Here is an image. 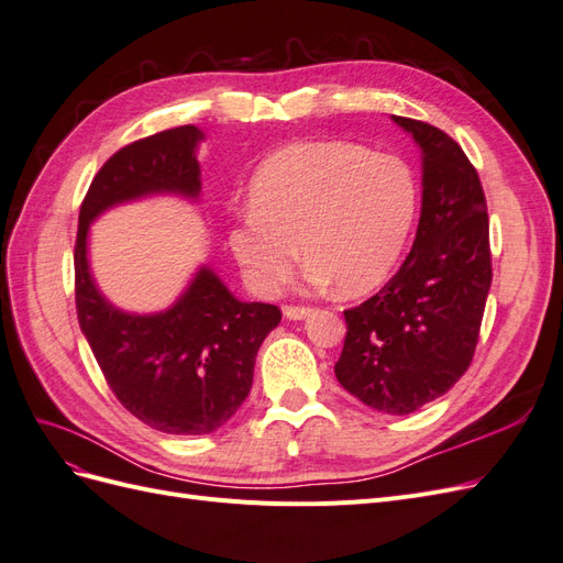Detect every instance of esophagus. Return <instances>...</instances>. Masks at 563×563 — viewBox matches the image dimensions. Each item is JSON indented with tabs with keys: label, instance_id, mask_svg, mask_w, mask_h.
Segmentation results:
<instances>
[{
	"label": "esophagus",
	"instance_id": "obj_1",
	"mask_svg": "<svg viewBox=\"0 0 563 563\" xmlns=\"http://www.w3.org/2000/svg\"><path fill=\"white\" fill-rule=\"evenodd\" d=\"M314 310L312 308H300V305H286L284 308V317L286 319H294V321H300L305 317H310Z\"/></svg>",
	"mask_w": 563,
	"mask_h": 563
}]
</instances>
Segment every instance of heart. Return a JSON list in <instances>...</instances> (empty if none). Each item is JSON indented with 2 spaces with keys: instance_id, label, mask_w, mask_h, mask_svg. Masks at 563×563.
<instances>
[{
  "instance_id": "obj_1",
  "label": "heart",
  "mask_w": 563,
  "mask_h": 563,
  "mask_svg": "<svg viewBox=\"0 0 563 563\" xmlns=\"http://www.w3.org/2000/svg\"><path fill=\"white\" fill-rule=\"evenodd\" d=\"M228 246L258 296H277L298 258L305 279L345 296L383 284L411 232L418 190L408 166L345 141L291 143L255 168ZM299 249H295V244Z\"/></svg>"
}]
</instances>
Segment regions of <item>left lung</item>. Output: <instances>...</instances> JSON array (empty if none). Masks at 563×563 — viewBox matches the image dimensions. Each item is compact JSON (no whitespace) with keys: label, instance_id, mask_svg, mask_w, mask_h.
I'll list each match as a JSON object with an SVG mask.
<instances>
[{"label":"left lung","instance_id":"left-lung-1","mask_svg":"<svg viewBox=\"0 0 563 563\" xmlns=\"http://www.w3.org/2000/svg\"><path fill=\"white\" fill-rule=\"evenodd\" d=\"M422 159L416 242L380 291L345 310L335 378L389 416L439 399L467 371L490 288L488 213L479 176L451 135L391 114Z\"/></svg>","mask_w":563,"mask_h":563}]
</instances>
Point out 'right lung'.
<instances>
[{
    "mask_svg": "<svg viewBox=\"0 0 563 563\" xmlns=\"http://www.w3.org/2000/svg\"><path fill=\"white\" fill-rule=\"evenodd\" d=\"M195 124L135 141L93 178L79 211L75 246L77 317L96 362L129 413L166 434H211L240 411L263 340L282 312L236 298L211 265H199L166 310L139 314L112 305L89 261V230L106 211L147 197L199 203Z\"/></svg>",
    "mask_w": 563,
    "mask_h": 563,
    "instance_id": "1",
    "label": "right lung"
}]
</instances>
